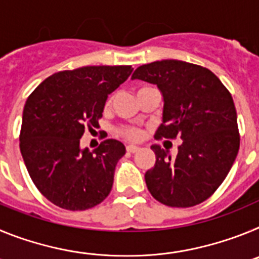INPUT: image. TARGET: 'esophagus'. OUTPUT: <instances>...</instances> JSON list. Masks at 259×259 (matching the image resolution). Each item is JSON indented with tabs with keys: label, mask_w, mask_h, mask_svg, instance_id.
Here are the masks:
<instances>
[{
	"label": "esophagus",
	"mask_w": 259,
	"mask_h": 259,
	"mask_svg": "<svg viewBox=\"0 0 259 259\" xmlns=\"http://www.w3.org/2000/svg\"><path fill=\"white\" fill-rule=\"evenodd\" d=\"M125 149H127L128 153H136V152H139V150H140V148H139V146H136V145H127V146H125Z\"/></svg>",
	"instance_id": "esophagus-1"
}]
</instances>
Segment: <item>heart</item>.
Listing matches in <instances>:
<instances>
[{
    "label": "heart",
    "instance_id": "obj_1",
    "mask_svg": "<svg viewBox=\"0 0 259 259\" xmlns=\"http://www.w3.org/2000/svg\"><path fill=\"white\" fill-rule=\"evenodd\" d=\"M141 89H139V91H141ZM110 102H111V100H109L107 104H110ZM119 134L124 136L125 139H128V140H137V139L141 137V130L137 127H122L119 128Z\"/></svg>",
    "mask_w": 259,
    "mask_h": 259
}]
</instances>
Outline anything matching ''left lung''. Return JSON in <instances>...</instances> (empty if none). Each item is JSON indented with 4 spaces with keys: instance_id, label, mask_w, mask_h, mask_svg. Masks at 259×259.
Returning <instances> with one entry per match:
<instances>
[{
    "instance_id": "8db88e82",
    "label": "left lung",
    "mask_w": 259,
    "mask_h": 259,
    "mask_svg": "<svg viewBox=\"0 0 259 259\" xmlns=\"http://www.w3.org/2000/svg\"><path fill=\"white\" fill-rule=\"evenodd\" d=\"M132 79L155 84L163 96L155 139L183 140L175 157L152 145L155 164L145 172L146 187L166 206L203 202L223 183L239 153L232 96L210 70L176 59L140 66Z\"/></svg>"
}]
</instances>
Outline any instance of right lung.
Instances as JSON below:
<instances>
[{"label": "right lung", "instance_id": "1", "mask_svg": "<svg viewBox=\"0 0 259 259\" xmlns=\"http://www.w3.org/2000/svg\"><path fill=\"white\" fill-rule=\"evenodd\" d=\"M132 70L131 66H87L61 71L27 98L20 153L36 188L57 206L87 210L109 196L124 145L107 139L89 152L80 148V139L85 128L98 127L107 96Z\"/></svg>", "mask_w": 259, "mask_h": 259}]
</instances>
